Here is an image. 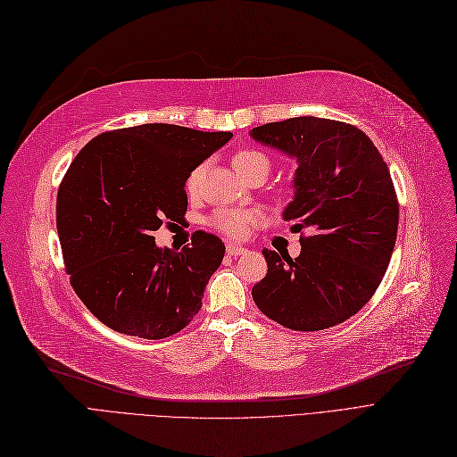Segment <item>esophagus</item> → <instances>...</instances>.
<instances>
[{
    "label": "esophagus",
    "mask_w": 457,
    "mask_h": 457,
    "mask_svg": "<svg viewBox=\"0 0 457 457\" xmlns=\"http://www.w3.org/2000/svg\"><path fill=\"white\" fill-rule=\"evenodd\" d=\"M226 254L231 256V258H237V256H241V254H246V248H243V246H239V245H235V243H229V245L226 246Z\"/></svg>",
    "instance_id": "obj_1"
}]
</instances>
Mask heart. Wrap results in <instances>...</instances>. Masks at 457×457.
<instances>
[{"label": "heart", "mask_w": 457, "mask_h": 457, "mask_svg": "<svg viewBox=\"0 0 457 457\" xmlns=\"http://www.w3.org/2000/svg\"><path fill=\"white\" fill-rule=\"evenodd\" d=\"M231 165L246 180L254 174L268 176L271 170V159L260 150L243 148L231 155ZM201 176H203V167H197L189 172L187 180H186V189L189 191V194H194V191L197 189V186L201 182ZM253 224H256V214H253V212L222 211L214 216V226L222 233L229 235V237H243V235Z\"/></svg>", "instance_id": "obj_1"}]
</instances>
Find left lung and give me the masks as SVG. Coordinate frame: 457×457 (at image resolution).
<instances>
[{
  "mask_svg": "<svg viewBox=\"0 0 457 457\" xmlns=\"http://www.w3.org/2000/svg\"><path fill=\"white\" fill-rule=\"evenodd\" d=\"M250 137L296 159L283 218L309 231L298 258L262 250L268 275L253 298L292 330L340 325L372 298L395 248L399 201L386 161L361 129L312 115L254 127Z\"/></svg>",
  "mask_w": 457,
  "mask_h": 457,
  "instance_id": "left-lung-1",
  "label": "left lung"
}]
</instances>
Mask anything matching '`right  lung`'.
Wrapping results in <instances>:
<instances>
[{"label": "right lung", "instance_id": "1", "mask_svg": "<svg viewBox=\"0 0 457 457\" xmlns=\"http://www.w3.org/2000/svg\"><path fill=\"white\" fill-rule=\"evenodd\" d=\"M231 132L145 123L93 138L71 161L56 195V229L70 283L115 332L161 340L203 305L226 246L195 231L182 250L154 231L186 214V180Z\"/></svg>", "mask_w": 457, "mask_h": 457}]
</instances>
